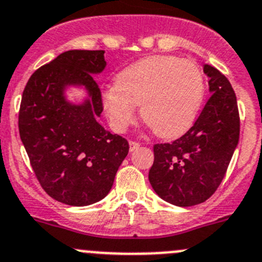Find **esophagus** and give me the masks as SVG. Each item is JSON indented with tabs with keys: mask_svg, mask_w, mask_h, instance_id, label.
I'll use <instances>...</instances> for the list:
<instances>
[{
	"mask_svg": "<svg viewBox=\"0 0 262 262\" xmlns=\"http://www.w3.org/2000/svg\"><path fill=\"white\" fill-rule=\"evenodd\" d=\"M140 145H141V143L134 142V141H130V142H129V147H130V151H134V150H137V148L140 147Z\"/></svg>",
	"mask_w": 262,
	"mask_h": 262,
	"instance_id": "34e87169",
	"label": "esophagus"
}]
</instances>
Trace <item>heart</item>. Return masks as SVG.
<instances>
[{
  "instance_id": "heart-1",
  "label": "heart",
  "mask_w": 262,
  "mask_h": 262,
  "mask_svg": "<svg viewBox=\"0 0 262 262\" xmlns=\"http://www.w3.org/2000/svg\"><path fill=\"white\" fill-rule=\"evenodd\" d=\"M205 95V79L194 62L151 56L122 70L103 95V108L115 130H125L141 104V116L157 136L172 138L192 126Z\"/></svg>"
}]
</instances>
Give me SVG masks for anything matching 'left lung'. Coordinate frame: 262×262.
<instances>
[{"mask_svg":"<svg viewBox=\"0 0 262 262\" xmlns=\"http://www.w3.org/2000/svg\"><path fill=\"white\" fill-rule=\"evenodd\" d=\"M210 98L192 128L172 143L154 146L148 180L160 199L176 206L199 205L222 183L239 142L236 95L222 73L204 65Z\"/></svg>","mask_w":262,"mask_h":262,"instance_id":"1","label":"left lung"}]
</instances>
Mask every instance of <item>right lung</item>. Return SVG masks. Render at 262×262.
<instances>
[{"instance_id": "right-lung-1", "label": "right lung", "mask_w": 262, "mask_h": 262, "mask_svg": "<svg viewBox=\"0 0 262 262\" xmlns=\"http://www.w3.org/2000/svg\"><path fill=\"white\" fill-rule=\"evenodd\" d=\"M104 51H68L30 77L19 110V134L43 189L56 201L87 206L110 193L129 143L98 122L102 94L94 75L104 70ZM82 86L81 103L67 100Z\"/></svg>"}]
</instances>
